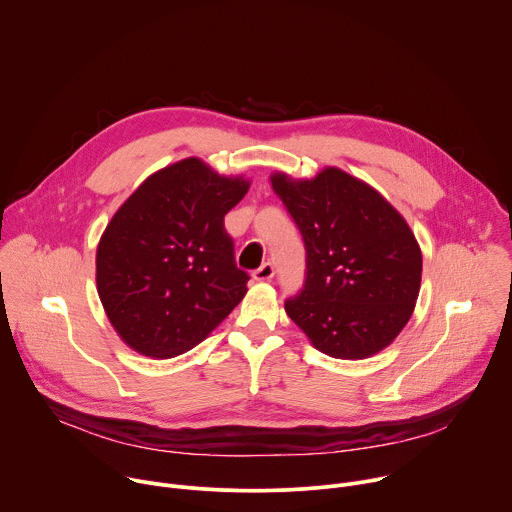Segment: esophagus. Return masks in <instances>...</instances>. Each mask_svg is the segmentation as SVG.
<instances>
[{
    "instance_id": "1",
    "label": "esophagus",
    "mask_w": 512,
    "mask_h": 512,
    "mask_svg": "<svg viewBox=\"0 0 512 512\" xmlns=\"http://www.w3.org/2000/svg\"><path fill=\"white\" fill-rule=\"evenodd\" d=\"M273 273H275L273 263L265 261V263H261V265L253 271V277H255L257 281H267V279H271V277H273Z\"/></svg>"
}]
</instances>
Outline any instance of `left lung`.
Returning <instances> with one entry per match:
<instances>
[{
  "label": "left lung",
  "instance_id": "left-lung-1",
  "mask_svg": "<svg viewBox=\"0 0 512 512\" xmlns=\"http://www.w3.org/2000/svg\"><path fill=\"white\" fill-rule=\"evenodd\" d=\"M298 225L306 279L285 312L334 358H367L409 322L421 285V251L405 218L369 184L338 168L314 180L273 174Z\"/></svg>",
  "mask_w": 512,
  "mask_h": 512
}]
</instances>
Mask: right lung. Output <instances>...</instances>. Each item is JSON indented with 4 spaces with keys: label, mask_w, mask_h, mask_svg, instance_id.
<instances>
[{
    "label": "right lung",
    "mask_w": 512,
    "mask_h": 512,
    "mask_svg": "<svg viewBox=\"0 0 512 512\" xmlns=\"http://www.w3.org/2000/svg\"><path fill=\"white\" fill-rule=\"evenodd\" d=\"M249 180L218 176L198 158L145 180L115 212L97 249V289L133 350L172 358L194 348L247 294L225 214Z\"/></svg>",
    "instance_id": "obj_1"
}]
</instances>
